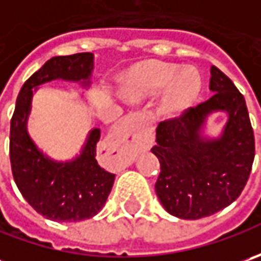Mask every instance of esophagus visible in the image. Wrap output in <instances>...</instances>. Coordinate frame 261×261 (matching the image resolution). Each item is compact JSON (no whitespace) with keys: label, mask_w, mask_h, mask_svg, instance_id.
Returning a JSON list of instances; mask_svg holds the SVG:
<instances>
[{"label":"esophagus","mask_w":261,"mask_h":261,"mask_svg":"<svg viewBox=\"0 0 261 261\" xmlns=\"http://www.w3.org/2000/svg\"><path fill=\"white\" fill-rule=\"evenodd\" d=\"M146 132V120L141 113H130L126 116L125 122L117 130V139L123 142L127 148L136 149L142 145L144 135Z\"/></svg>","instance_id":"obj_1"}]
</instances>
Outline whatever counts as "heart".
Returning <instances> with one entry per match:
<instances>
[{
	"mask_svg": "<svg viewBox=\"0 0 261 261\" xmlns=\"http://www.w3.org/2000/svg\"><path fill=\"white\" fill-rule=\"evenodd\" d=\"M170 87L166 105L170 112H177L189 105L202 88V78L195 68H181L171 64H149L138 68L127 84V95H141L154 93Z\"/></svg>",
	"mask_w": 261,
	"mask_h": 261,
	"instance_id": "obj_1",
	"label": "heart"
}]
</instances>
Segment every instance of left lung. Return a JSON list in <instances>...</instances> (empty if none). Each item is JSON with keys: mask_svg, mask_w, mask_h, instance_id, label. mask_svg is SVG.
Segmentation results:
<instances>
[{"mask_svg": "<svg viewBox=\"0 0 261 261\" xmlns=\"http://www.w3.org/2000/svg\"><path fill=\"white\" fill-rule=\"evenodd\" d=\"M214 95L156 127L152 146L161 171L155 192L168 214L200 219L229 206L241 195L254 161V134L246 100L234 83L211 68ZM225 111L228 120L218 138L203 135L207 116Z\"/></svg>", "mask_w": 261, "mask_h": 261, "instance_id": "obj_1", "label": "left lung"}]
</instances>
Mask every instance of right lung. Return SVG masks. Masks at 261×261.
I'll use <instances>...</instances> for the list:
<instances>
[{
    "mask_svg": "<svg viewBox=\"0 0 261 261\" xmlns=\"http://www.w3.org/2000/svg\"><path fill=\"white\" fill-rule=\"evenodd\" d=\"M94 55L90 52L50 58L25 81L15 101L10 126V161L13 177L29 205L47 219L76 222L93 218L105 206L115 174L97 163L100 129L87 136L80 155L71 161H55L43 154L27 132V119L37 87L54 80L91 86Z\"/></svg>",
    "mask_w": 261,
    "mask_h": 261,
    "instance_id": "right-lung-1",
    "label": "right lung"
}]
</instances>
